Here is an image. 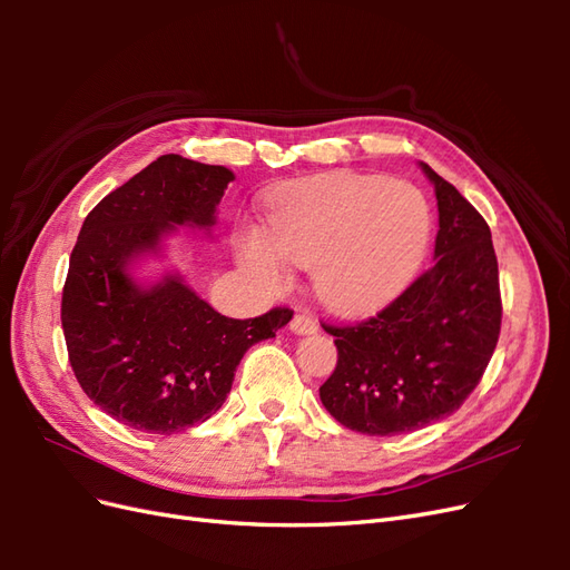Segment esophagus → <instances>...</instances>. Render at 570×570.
I'll return each mask as SVG.
<instances>
[{"instance_id":"esophagus-1","label":"esophagus","mask_w":570,"mask_h":570,"mask_svg":"<svg viewBox=\"0 0 570 570\" xmlns=\"http://www.w3.org/2000/svg\"><path fill=\"white\" fill-rule=\"evenodd\" d=\"M289 331L295 335H314L318 333V323L308 314H297L289 323Z\"/></svg>"}]
</instances>
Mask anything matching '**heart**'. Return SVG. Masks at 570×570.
I'll return each instance as SVG.
<instances>
[{"label":"heart","instance_id":"obj_1","mask_svg":"<svg viewBox=\"0 0 570 570\" xmlns=\"http://www.w3.org/2000/svg\"><path fill=\"white\" fill-rule=\"evenodd\" d=\"M268 223L239 233V264L268 287L289 283V262L314 266L318 297L342 314L387 304L421 266L433 228L419 187L347 170L292 185Z\"/></svg>","mask_w":570,"mask_h":570}]
</instances>
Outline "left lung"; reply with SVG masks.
<instances>
[{
	"instance_id": "obj_1",
	"label": "left lung",
	"mask_w": 570,
	"mask_h": 570,
	"mask_svg": "<svg viewBox=\"0 0 570 570\" xmlns=\"http://www.w3.org/2000/svg\"><path fill=\"white\" fill-rule=\"evenodd\" d=\"M421 168L438 197L435 264L377 316L323 325L337 366L321 402L364 435L411 433L452 416L485 373L502 325L490 226L452 183Z\"/></svg>"
}]
</instances>
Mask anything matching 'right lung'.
Returning a JSON list of instances; mask_svg holds the SVG:
<instances>
[{
    "mask_svg": "<svg viewBox=\"0 0 570 570\" xmlns=\"http://www.w3.org/2000/svg\"><path fill=\"white\" fill-rule=\"evenodd\" d=\"M230 180L226 166L164 154L95 206L73 247L61 297L68 361L101 411L142 433L174 435L212 419L239 358L292 318L285 306L220 316L180 273L151 285L132 278L130 266L178 228L209 233Z\"/></svg>",
    "mask_w": 570,
    "mask_h": 570,
    "instance_id": "add662e5",
    "label": "right lung"
}]
</instances>
